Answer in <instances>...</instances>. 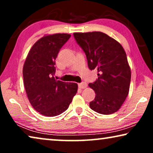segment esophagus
I'll return each mask as SVG.
<instances>
[{
    "mask_svg": "<svg viewBox=\"0 0 153 153\" xmlns=\"http://www.w3.org/2000/svg\"><path fill=\"white\" fill-rule=\"evenodd\" d=\"M88 86V84L85 82H82L81 83H79V87L81 89H84Z\"/></svg>",
    "mask_w": 153,
    "mask_h": 153,
    "instance_id": "1",
    "label": "esophagus"
}]
</instances>
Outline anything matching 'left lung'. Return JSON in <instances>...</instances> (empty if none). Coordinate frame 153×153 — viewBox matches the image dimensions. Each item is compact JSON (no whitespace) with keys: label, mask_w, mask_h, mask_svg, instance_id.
Instances as JSON below:
<instances>
[{"label":"left lung","mask_w":153,"mask_h":153,"mask_svg":"<svg viewBox=\"0 0 153 153\" xmlns=\"http://www.w3.org/2000/svg\"><path fill=\"white\" fill-rule=\"evenodd\" d=\"M74 37L86 55L90 70L98 72V79L88 84L96 94L90 107L104 115L118 111L128 95L131 81L130 67L122 45L98 31L74 33Z\"/></svg>","instance_id":"obj_1"}]
</instances>
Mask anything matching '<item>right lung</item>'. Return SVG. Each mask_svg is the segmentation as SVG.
Returning a JSON list of instances; mask_svg holds the SVG:
<instances>
[{"label":"right lung","instance_id":"add662e5","mask_svg":"<svg viewBox=\"0 0 153 153\" xmlns=\"http://www.w3.org/2000/svg\"><path fill=\"white\" fill-rule=\"evenodd\" d=\"M71 37L67 33L45 35L29 51L23 68L24 85L31 105L45 116L53 117L68 109L78 90L75 83L57 81L55 60Z\"/></svg>","mask_w":153,"mask_h":153}]
</instances>
